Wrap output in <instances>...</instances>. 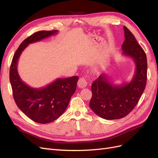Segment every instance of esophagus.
<instances>
[{"label":"esophagus","mask_w":158,"mask_h":158,"mask_svg":"<svg viewBox=\"0 0 158 158\" xmlns=\"http://www.w3.org/2000/svg\"><path fill=\"white\" fill-rule=\"evenodd\" d=\"M87 85V82L84 78H81L79 79L78 82V86L80 88H84L86 87Z\"/></svg>","instance_id":"esophagus-1"}]
</instances>
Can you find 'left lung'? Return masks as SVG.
<instances>
[{"label":"left lung","instance_id":"obj_1","mask_svg":"<svg viewBox=\"0 0 158 158\" xmlns=\"http://www.w3.org/2000/svg\"><path fill=\"white\" fill-rule=\"evenodd\" d=\"M125 40L123 55L130 57L135 64V73L130 82L115 85L106 74H102L92 85V97L89 107L107 120L126 117L135 107L144 92L147 80V59L144 51L135 37L124 26Z\"/></svg>","mask_w":158,"mask_h":158}]
</instances>
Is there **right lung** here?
Listing matches in <instances>:
<instances>
[{
	"label": "right lung",
	"mask_w": 158,
	"mask_h": 158,
	"mask_svg": "<svg viewBox=\"0 0 158 158\" xmlns=\"http://www.w3.org/2000/svg\"><path fill=\"white\" fill-rule=\"evenodd\" d=\"M58 30L40 31L28 37L14 54L10 69V82L17 106L32 121L41 124L51 123L63 114L76 89L78 76L57 78L41 88H33L23 82L17 65L22 51L32 43L56 35Z\"/></svg>",
	"instance_id": "add662e5"
}]
</instances>
